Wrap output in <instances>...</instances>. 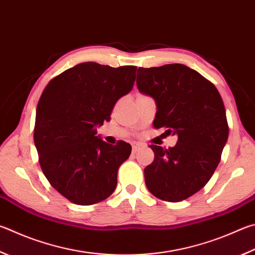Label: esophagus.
Wrapping results in <instances>:
<instances>
[{"label":"esophagus","mask_w":255,"mask_h":255,"mask_svg":"<svg viewBox=\"0 0 255 255\" xmlns=\"http://www.w3.org/2000/svg\"><path fill=\"white\" fill-rule=\"evenodd\" d=\"M140 148H141V143H139V142H133L132 143V152H135V154L140 149Z\"/></svg>","instance_id":"esophagus-1"}]
</instances>
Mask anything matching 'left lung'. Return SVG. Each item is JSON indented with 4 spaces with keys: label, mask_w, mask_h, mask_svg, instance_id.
<instances>
[{
    "label": "left lung",
    "mask_w": 255,
    "mask_h": 255,
    "mask_svg": "<svg viewBox=\"0 0 255 255\" xmlns=\"http://www.w3.org/2000/svg\"><path fill=\"white\" fill-rule=\"evenodd\" d=\"M137 88L156 101L154 127L178 137L167 149L150 146L155 159L143 170L146 186L159 200H186L211 179L228 141L222 97L211 81L179 63L139 68Z\"/></svg>",
    "instance_id": "obj_1"
}]
</instances>
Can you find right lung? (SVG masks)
Here are the masks:
<instances>
[{"mask_svg":"<svg viewBox=\"0 0 255 255\" xmlns=\"http://www.w3.org/2000/svg\"><path fill=\"white\" fill-rule=\"evenodd\" d=\"M136 70L79 63L51 79L40 97L33 136L39 163L52 187L75 204H96L117 186L118 168L131 146L107 143L97 127L132 89Z\"/></svg>","mask_w":255,"mask_h":255,"instance_id":"right-lung-1","label":"right lung"}]
</instances>
